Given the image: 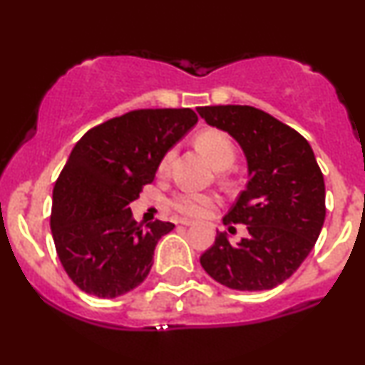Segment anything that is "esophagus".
Here are the masks:
<instances>
[{
	"label": "esophagus",
	"instance_id": "1",
	"mask_svg": "<svg viewBox=\"0 0 365 365\" xmlns=\"http://www.w3.org/2000/svg\"><path fill=\"white\" fill-rule=\"evenodd\" d=\"M178 225H182V226H194L195 222L194 221H188V219H180Z\"/></svg>",
	"mask_w": 365,
	"mask_h": 365
}]
</instances>
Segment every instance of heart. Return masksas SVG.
Returning <instances> with one entry per match:
<instances>
[{
  "label": "heart",
  "instance_id": "b5f03b06",
  "mask_svg": "<svg viewBox=\"0 0 365 365\" xmlns=\"http://www.w3.org/2000/svg\"><path fill=\"white\" fill-rule=\"evenodd\" d=\"M195 148L217 170L230 168L236 158L235 144H232L230 135L217 129H205L197 134ZM168 160L170 155L163 158L161 170L166 168ZM212 204L214 197L207 194H199V192H180L171 200L173 209H177L180 214H185V216H202Z\"/></svg>",
  "mask_w": 365,
  "mask_h": 365
}]
</instances>
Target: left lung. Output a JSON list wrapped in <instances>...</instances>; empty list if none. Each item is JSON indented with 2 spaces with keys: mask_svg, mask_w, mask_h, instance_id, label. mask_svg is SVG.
Segmentation results:
<instances>
[{
  "mask_svg": "<svg viewBox=\"0 0 365 365\" xmlns=\"http://www.w3.org/2000/svg\"><path fill=\"white\" fill-rule=\"evenodd\" d=\"M197 112L240 144L248 166L247 187L222 219L247 225L248 236L231 243L226 232H217L200 265L236 291L277 287L306 260L324 222V180L313 149L299 133L248 105Z\"/></svg>",
  "mask_w": 365,
  "mask_h": 365,
  "instance_id": "8db88e82",
  "label": "left lung"
}]
</instances>
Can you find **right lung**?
<instances>
[{"instance_id": "right-lung-1", "label": "right lung", "mask_w": 365, "mask_h": 365, "mask_svg": "<svg viewBox=\"0 0 365 365\" xmlns=\"http://www.w3.org/2000/svg\"><path fill=\"white\" fill-rule=\"evenodd\" d=\"M197 120L190 108L133 110L90 129L73 148L52 192L51 230L81 291L112 299L148 277L158 241L175 225L143 227L129 204Z\"/></svg>"}]
</instances>
